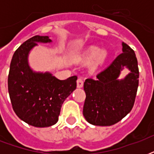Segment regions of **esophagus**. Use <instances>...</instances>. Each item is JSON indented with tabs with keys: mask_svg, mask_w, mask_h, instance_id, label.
<instances>
[{
	"mask_svg": "<svg viewBox=\"0 0 154 154\" xmlns=\"http://www.w3.org/2000/svg\"><path fill=\"white\" fill-rule=\"evenodd\" d=\"M83 85H84V80L82 77H79L77 81V88H82V87H83Z\"/></svg>",
	"mask_w": 154,
	"mask_h": 154,
	"instance_id": "34e87169",
	"label": "esophagus"
}]
</instances>
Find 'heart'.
I'll list each match as a JSON object with an SVG mask.
<instances>
[{
    "mask_svg": "<svg viewBox=\"0 0 154 154\" xmlns=\"http://www.w3.org/2000/svg\"><path fill=\"white\" fill-rule=\"evenodd\" d=\"M107 57V53L105 51H101L99 50L97 47H91L90 49H88V51L85 53V60L88 61L94 60V58H96V63L97 65L101 64L104 62L105 58Z\"/></svg>",
    "mask_w": 154,
    "mask_h": 154,
    "instance_id": "1",
    "label": "heart"
}]
</instances>
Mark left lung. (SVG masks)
<instances>
[{"label": "left lung", "instance_id": "1", "mask_svg": "<svg viewBox=\"0 0 154 154\" xmlns=\"http://www.w3.org/2000/svg\"><path fill=\"white\" fill-rule=\"evenodd\" d=\"M122 51L106 69L88 78L84 83L86 94L83 115L94 125L109 126L124 118L134 107L139 83V69L135 53L122 42ZM124 67L131 71L124 79L118 80Z\"/></svg>", "mask_w": 154, "mask_h": 154}]
</instances>
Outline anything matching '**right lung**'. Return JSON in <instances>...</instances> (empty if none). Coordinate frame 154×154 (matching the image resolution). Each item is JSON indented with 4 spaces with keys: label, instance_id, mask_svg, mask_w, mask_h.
Instances as JSON below:
<instances>
[{
    "label": "right lung",
    "instance_id": "add662e5",
    "mask_svg": "<svg viewBox=\"0 0 154 154\" xmlns=\"http://www.w3.org/2000/svg\"><path fill=\"white\" fill-rule=\"evenodd\" d=\"M48 36H34L25 42L13 56L8 77L12 106L20 120L35 127L56 124L65 100L77 88V76L59 80L49 72H36L28 64L30 50L37 42L49 43Z\"/></svg>",
    "mask_w": 154,
    "mask_h": 154
}]
</instances>
